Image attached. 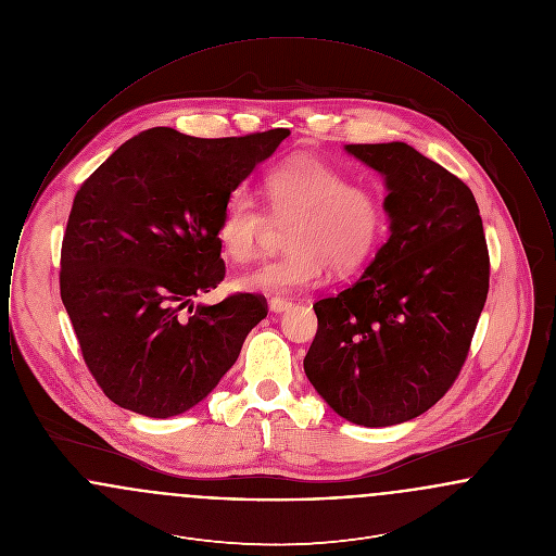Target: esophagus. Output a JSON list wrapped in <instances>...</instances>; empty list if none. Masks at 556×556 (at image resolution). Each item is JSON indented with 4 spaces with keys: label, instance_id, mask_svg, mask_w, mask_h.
<instances>
[{
    "label": "esophagus",
    "instance_id": "34e87169",
    "mask_svg": "<svg viewBox=\"0 0 556 556\" xmlns=\"http://www.w3.org/2000/svg\"><path fill=\"white\" fill-rule=\"evenodd\" d=\"M290 306V302H288V300H283V298H273V300L268 302V311H270V313H275V315L286 313Z\"/></svg>",
    "mask_w": 556,
    "mask_h": 556
}]
</instances>
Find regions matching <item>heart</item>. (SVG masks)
<instances>
[{
    "mask_svg": "<svg viewBox=\"0 0 556 556\" xmlns=\"http://www.w3.org/2000/svg\"><path fill=\"white\" fill-rule=\"evenodd\" d=\"M265 198L277 223H291L286 256L263 263L238 279L241 290L283 295L315 290L329 277V266L345 275L365 265L386 231L381 202L323 160H290L265 179ZM268 218L258 200L233 191L218 220V243L236 261H252L265 238Z\"/></svg>",
    "mask_w": 556,
    "mask_h": 556,
    "instance_id": "1",
    "label": "heart"
}]
</instances>
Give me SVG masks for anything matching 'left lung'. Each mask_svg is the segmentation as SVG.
<instances>
[{"instance_id": "left-lung-1", "label": "left lung", "mask_w": 556, "mask_h": 556, "mask_svg": "<svg viewBox=\"0 0 556 556\" xmlns=\"http://www.w3.org/2000/svg\"><path fill=\"white\" fill-rule=\"evenodd\" d=\"M383 177L388 241L344 291L315 302L304 372L350 424L429 410L463 367L488 298L490 258L471 189L404 141L344 146Z\"/></svg>"}]
</instances>
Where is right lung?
I'll use <instances>...</instances> for the list:
<instances>
[{"instance_id": "obj_1", "label": "right lung", "mask_w": 556, "mask_h": 556, "mask_svg": "<svg viewBox=\"0 0 556 556\" xmlns=\"http://www.w3.org/2000/svg\"><path fill=\"white\" fill-rule=\"evenodd\" d=\"M290 129L200 139L156 127L80 186L60 295L83 358L114 404L168 419L200 404L266 317L265 298L198 304L225 277L218 220L229 195Z\"/></svg>"}]
</instances>
